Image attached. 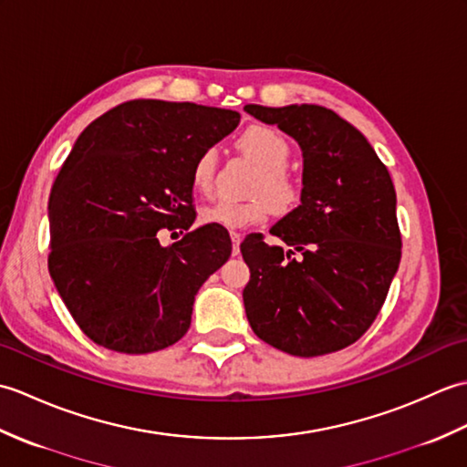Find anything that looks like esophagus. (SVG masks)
Listing matches in <instances>:
<instances>
[{
    "mask_svg": "<svg viewBox=\"0 0 467 467\" xmlns=\"http://www.w3.org/2000/svg\"><path fill=\"white\" fill-rule=\"evenodd\" d=\"M231 241H233V254H239V246L243 241L241 233H231Z\"/></svg>",
    "mask_w": 467,
    "mask_h": 467,
    "instance_id": "34e87169",
    "label": "esophagus"
}]
</instances>
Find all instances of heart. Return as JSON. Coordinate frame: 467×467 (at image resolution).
<instances>
[{"label":"heart","instance_id":"b5f03b06","mask_svg":"<svg viewBox=\"0 0 467 467\" xmlns=\"http://www.w3.org/2000/svg\"><path fill=\"white\" fill-rule=\"evenodd\" d=\"M241 150L253 158L263 168L256 181L254 192L266 196H254L251 201H233V198H218L201 208V221L204 224H216L224 228H246L265 223L276 211L286 213L299 201V184L285 171L291 156V146L286 138L271 126L256 124L246 128L239 138ZM216 150L206 148L192 166V184L198 192H211L214 182Z\"/></svg>","mask_w":467,"mask_h":467}]
</instances>
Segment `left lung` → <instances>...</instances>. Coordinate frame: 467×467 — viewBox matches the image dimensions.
<instances>
[{
  "label": "left lung",
  "instance_id": "1",
  "mask_svg": "<svg viewBox=\"0 0 467 467\" xmlns=\"http://www.w3.org/2000/svg\"><path fill=\"white\" fill-rule=\"evenodd\" d=\"M303 150L301 204L241 244L251 281L243 301L259 339L296 357L345 349L381 311L401 261L395 188L367 138L329 108L246 104ZM299 252V257H293Z\"/></svg>",
  "mask_w": 467,
  "mask_h": 467
}]
</instances>
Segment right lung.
Listing matches in <instances>:
<instances>
[{"label": "right lung", "mask_w": 467, "mask_h": 467, "mask_svg": "<svg viewBox=\"0 0 467 467\" xmlns=\"http://www.w3.org/2000/svg\"><path fill=\"white\" fill-rule=\"evenodd\" d=\"M239 122L223 108L130 100L78 136L49 192L47 269L94 343L140 355L188 331L194 295L228 261L231 236L204 224L162 246L158 231L192 226L194 161Z\"/></svg>", "instance_id": "add662e5"}]
</instances>
